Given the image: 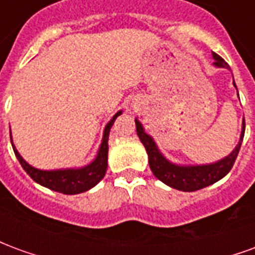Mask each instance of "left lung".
<instances>
[{"label": "left lung", "mask_w": 255, "mask_h": 255, "mask_svg": "<svg viewBox=\"0 0 255 255\" xmlns=\"http://www.w3.org/2000/svg\"><path fill=\"white\" fill-rule=\"evenodd\" d=\"M214 65L221 68H228L230 65L225 63L224 58H221L217 53H213ZM235 84V82H234ZM236 87V86H235ZM136 126V133H138L140 142L143 143L144 149L149 155V165L151 172L154 173V176L161 180L162 183L168 184L169 187L176 188L180 191H197L203 187H208L213 183L219 182L220 179L228 173L232 169V166L235 164L238 153L241 150L242 140L245 136V119H243V127H242L241 140L235 147V150L231 153L228 157H225L224 160L209 164V165H197V166H180L175 165L166 160L164 155L161 154L160 150L157 149L154 140L144 132L142 124L135 120Z\"/></svg>", "instance_id": "obj_1"}]
</instances>
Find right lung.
Here are the masks:
<instances>
[{
  "label": "right lung",
  "mask_w": 255,
  "mask_h": 255,
  "mask_svg": "<svg viewBox=\"0 0 255 255\" xmlns=\"http://www.w3.org/2000/svg\"><path fill=\"white\" fill-rule=\"evenodd\" d=\"M122 112H117L116 115L113 116L111 122L106 124L105 131H104V139H102V143L98 150V154L90 165L80 168V169H63V171H41V169H36L34 166L28 165L21 155L19 154V151L16 150L13 144V151L17 160L23 166L30 177L34 182L39 183L43 187H47L53 190V191L63 192L67 195H72V194H79V192H84L93 188L95 184L104 179L106 173V168H108V139H109V132H111V128L113 126V123L117 119V116H120ZM12 142V138H10Z\"/></svg>",
  "instance_id": "1"
}]
</instances>
